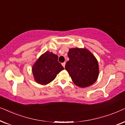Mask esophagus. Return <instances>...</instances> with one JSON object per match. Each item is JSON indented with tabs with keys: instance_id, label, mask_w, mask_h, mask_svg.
I'll return each mask as SVG.
<instances>
[{
	"instance_id": "esophagus-1",
	"label": "esophagus",
	"mask_w": 125,
	"mask_h": 125,
	"mask_svg": "<svg viewBox=\"0 0 125 125\" xmlns=\"http://www.w3.org/2000/svg\"><path fill=\"white\" fill-rule=\"evenodd\" d=\"M62 66L63 67H65V62H62Z\"/></svg>"
}]
</instances>
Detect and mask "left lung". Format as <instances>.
<instances>
[{"instance_id":"obj_1","label":"left lung","mask_w":125,"mask_h":125,"mask_svg":"<svg viewBox=\"0 0 125 125\" xmlns=\"http://www.w3.org/2000/svg\"><path fill=\"white\" fill-rule=\"evenodd\" d=\"M68 56L69 60L65 68L75 85L85 88L95 83L98 76V64L91 52L85 48H71Z\"/></svg>"}]
</instances>
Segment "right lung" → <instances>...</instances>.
Here are the masks:
<instances>
[{"instance_id": "right-lung-1", "label": "right lung", "mask_w": 125, "mask_h": 125, "mask_svg": "<svg viewBox=\"0 0 125 125\" xmlns=\"http://www.w3.org/2000/svg\"><path fill=\"white\" fill-rule=\"evenodd\" d=\"M64 69L58 61V56L47 51L33 65L32 73L37 83L46 85L52 81L58 73Z\"/></svg>"}]
</instances>
